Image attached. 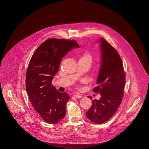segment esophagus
<instances>
[{
	"instance_id": "34e87169",
	"label": "esophagus",
	"mask_w": 149,
	"mask_h": 149,
	"mask_svg": "<svg viewBox=\"0 0 149 149\" xmlns=\"http://www.w3.org/2000/svg\"><path fill=\"white\" fill-rule=\"evenodd\" d=\"M73 97H75V98H80L82 97L81 95H80V94H74V95H73Z\"/></svg>"
}]
</instances>
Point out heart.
Listing matches in <instances>:
<instances>
[{"mask_svg":"<svg viewBox=\"0 0 149 149\" xmlns=\"http://www.w3.org/2000/svg\"><path fill=\"white\" fill-rule=\"evenodd\" d=\"M92 59H93V58H92L91 54L88 52H86L82 54V55L79 58V61H87L91 63L92 62Z\"/></svg>","mask_w":149,"mask_h":149,"instance_id":"b5f03b06","label":"heart"}]
</instances>
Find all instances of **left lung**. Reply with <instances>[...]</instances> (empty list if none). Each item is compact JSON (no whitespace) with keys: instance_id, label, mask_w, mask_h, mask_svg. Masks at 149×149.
Segmentation results:
<instances>
[{"instance_id":"1","label":"left lung","mask_w":149,"mask_h":149,"mask_svg":"<svg viewBox=\"0 0 149 149\" xmlns=\"http://www.w3.org/2000/svg\"><path fill=\"white\" fill-rule=\"evenodd\" d=\"M101 52V65L97 85L93 91L100 94L99 100L86 113L87 118L97 124L110 120L118 110L123 99L125 83L121 59L116 49L103 38L98 39ZM92 100V97L88 96Z\"/></svg>"}]
</instances>
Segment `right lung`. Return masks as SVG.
<instances>
[{"label": "right lung", "instance_id": "obj_1", "mask_svg": "<svg viewBox=\"0 0 149 149\" xmlns=\"http://www.w3.org/2000/svg\"><path fill=\"white\" fill-rule=\"evenodd\" d=\"M79 48L74 40L48 39L35 51L28 67L26 89L39 115L47 123L56 124L65 115L70 96L52 86L62 58L74 48Z\"/></svg>", "mask_w": 149, "mask_h": 149}]
</instances>
